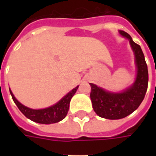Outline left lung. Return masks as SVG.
<instances>
[{
  "label": "left lung",
  "mask_w": 156,
  "mask_h": 156,
  "mask_svg": "<svg viewBox=\"0 0 156 156\" xmlns=\"http://www.w3.org/2000/svg\"><path fill=\"white\" fill-rule=\"evenodd\" d=\"M119 32L129 41L134 51L137 73L134 83L119 93L107 91L94 83H89L94 110L99 117L108 119H123L136 110L143 101L148 88L147 64L140 46L136 44L127 32L124 31H119Z\"/></svg>",
  "instance_id": "1"
}]
</instances>
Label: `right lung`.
<instances>
[{
  "instance_id": "right-lung-1",
  "label": "right lung",
  "mask_w": 156,
  "mask_h": 156,
  "mask_svg": "<svg viewBox=\"0 0 156 156\" xmlns=\"http://www.w3.org/2000/svg\"><path fill=\"white\" fill-rule=\"evenodd\" d=\"M78 88V86H77L76 88L72 89L71 91L68 93L63 98H62L57 104L51 105L48 108H41V109H33L22 105L15 98L11 89H10V94L12 95L14 103L20 109V111L27 119L39 124H50L58 123L59 121L62 120L67 116L71 98L75 94Z\"/></svg>"
}]
</instances>
